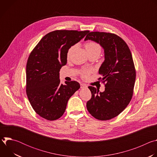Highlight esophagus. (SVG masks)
Wrapping results in <instances>:
<instances>
[{"mask_svg": "<svg viewBox=\"0 0 157 157\" xmlns=\"http://www.w3.org/2000/svg\"><path fill=\"white\" fill-rule=\"evenodd\" d=\"M87 87V86L85 84H81V88L83 89V88H86Z\"/></svg>", "mask_w": 157, "mask_h": 157, "instance_id": "34e87169", "label": "esophagus"}]
</instances>
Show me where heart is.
I'll return each mask as SVG.
<instances>
[{
  "mask_svg": "<svg viewBox=\"0 0 157 157\" xmlns=\"http://www.w3.org/2000/svg\"><path fill=\"white\" fill-rule=\"evenodd\" d=\"M85 47H86V49L88 55H90V54H100V53L101 52V46L99 45V43H98L96 41H87L85 44ZM72 49H73V47L70 48V50H68V56L70 55ZM89 73H90V71H88V70L87 71H84L82 73V77L83 78L87 77Z\"/></svg>",
  "mask_w": 157,
  "mask_h": 157,
  "instance_id": "heart-1",
  "label": "heart"
}]
</instances>
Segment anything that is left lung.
I'll return each instance as SVG.
<instances>
[{
	"mask_svg": "<svg viewBox=\"0 0 157 157\" xmlns=\"http://www.w3.org/2000/svg\"><path fill=\"white\" fill-rule=\"evenodd\" d=\"M99 43L104 51V61L99 70L105 83V90L99 92L89 86L92 98L87 102V109L94 118L107 121L117 116L126 108L133 96L136 73L130 50L126 43L114 33L94 32L84 41Z\"/></svg>",
	"mask_w": 157,
	"mask_h": 157,
	"instance_id": "obj_1",
	"label": "left lung"
}]
</instances>
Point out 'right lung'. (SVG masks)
I'll list each match as a JSON object with an SVG mask.
<instances>
[{
	"label": "right lung",
	"mask_w": 157,
	"mask_h": 157,
	"mask_svg": "<svg viewBox=\"0 0 157 157\" xmlns=\"http://www.w3.org/2000/svg\"><path fill=\"white\" fill-rule=\"evenodd\" d=\"M89 31L55 30L44 35L31 52L26 67V92L36 113L48 121L61 117L69 99L79 89L76 81L60 83L59 70L69 49Z\"/></svg>",
	"instance_id": "obj_1"
}]
</instances>
